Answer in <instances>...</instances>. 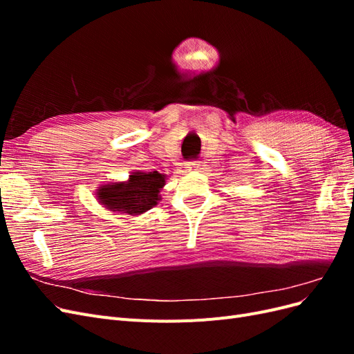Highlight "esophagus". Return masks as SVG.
<instances>
[{
	"label": "esophagus",
	"mask_w": 354,
	"mask_h": 354,
	"mask_svg": "<svg viewBox=\"0 0 354 354\" xmlns=\"http://www.w3.org/2000/svg\"><path fill=\"white\" fill-rule=\"evenodd\" d=\"M185 165H186V168H187L189 171H195V169L199 168V162H198V160H187V162H186Z\"/></svg>",
	"instance_id": "34e87169"
}]
</instances>
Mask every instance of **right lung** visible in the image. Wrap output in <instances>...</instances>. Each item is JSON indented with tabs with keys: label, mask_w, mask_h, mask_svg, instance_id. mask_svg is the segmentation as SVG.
Wrapping results in <instances>:
<instances>
[{
	"label": "right lung",
	"mask_w": 354,
	"mask_h": 354,
	"mask_svg": "<svg viewBox=\"0 0 354 354\" xmlns=\"http://www.w3.org/2000/svg\"><path fill=\"white\" fill-rule=\"evenodd\" d=\"M165 183V177L153 171L151 174L136 173L127 183L106 185L99 189V199L113 211L127 214H142L156 205L159 190Z\"/></svg>",
	"instance_id": "obj_1"
}]
</instances>
